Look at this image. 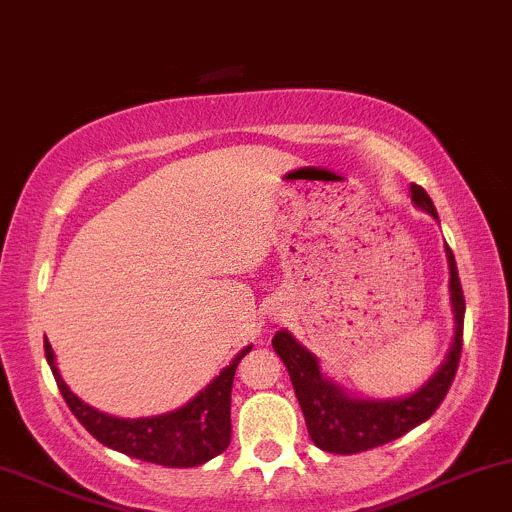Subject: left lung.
Returning a JSON list of instances; mask_svg holds the SVG:
<instances>
[{
	"label": "left lung",
	"instance_id": "8db88e82",
	"mask_svg": "<svg viewBox=\"0 0 512 512\" xmlns=\"http://www.w3.org/2000/svg\"><path fill=\"white\" fill-rule=\"evenodd\" d=\"M411 199L418 209L428 211L437 218L435 204L418 184H411ZM449 262V299L454 311V340L449 345L445 362L435 374L411 396L403 398H352L338 384L320 374L318 357L311 355L301 342H296L289 330H279L274 335L272 347L279 359L286 364L291 376L299 406L306 418L308 435L313 445L330 454H357L367 452L396 437L406 435L415 425L425 423L432 413L445 401L454 374H457L459 357H462V335H464V291L459 282L457 262L447 245Z\"/></svg>",
	"mask_w": 512,
	"mask_h": 512
}]
</instances>
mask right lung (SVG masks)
I'll return each instance as SVG.
<instances>
[{
  "label": "right lung",
  "mask_w": 512,
  "mask_h": 512,
  "mask_svg": "<svg viewBox=\"0 0 512 512\" xmlns=\"http://www.w3.org/2000/svg\"><path fill=\"white\" fill-rule=\"evenodd\" d=\"M252 345L240 350L233 362L223 369L206 389H201L187 406L172 413L150 415V418H114V415L99 413L97 408L87 406L82 398L67 389L63 376L55 364L53 347L46 340V359L53 369L58 389L72 415L87 428L101 445L116 449V452L136 457L140 462H153L172 469H187L199 466L221 454L230 445V391H233V376L238 362Z\"/></svg>",
  "instance_id": "right-lung-1"
}]
</instances>
